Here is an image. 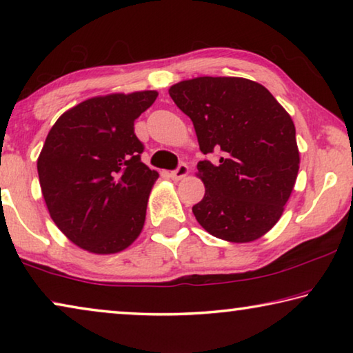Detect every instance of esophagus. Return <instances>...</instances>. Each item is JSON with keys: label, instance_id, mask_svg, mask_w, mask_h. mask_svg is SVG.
Listing matches in <instances>:
<instances>
[{"label": "esophagus", "instance_id": "1", "mask_svg": "<svg viewBox=\"0 0 353 353\" xmlns=\"http://www.w3.org/2000/svg\"><path fill=\"white\" fill-rule=\"evenodd\" d=\"M188 172H190V170H188V166L185 165V163H181L179 165V168L177 170H174V171H171V179L172 181H181V179H183V177H187L188 176Z\"/></svg>", "mask_w": 353, "mask_h": 353}]
</instances>
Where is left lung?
<instances>
[{
	"label": "left lung",
	"instance_id": "obj_1",
	"mask_svg": "<svg viewBox=\"0 0 353 353\" xmlns=\"http://www.w3.org/2000/svg\"><path fill=\"white\" fill-rule=\"evenodd\" d=\"M168 92L193 121L201 151H223L219 163H198L205 185L193 207L198 223L229 243L259 240L283 214L301 165L290 113L244 77H194Z\"/></svg>",
	"mask_w": 353,
	"mask_h": 353
}]
</instances>
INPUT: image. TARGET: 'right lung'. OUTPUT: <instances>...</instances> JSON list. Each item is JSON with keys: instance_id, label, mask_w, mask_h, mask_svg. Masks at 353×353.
Instances as JSON below:
<instances>
[{"instance_id": "obj_1", "label": "right lung", "mask_w": 353, "mask_h": 353, "mask_svg": "<svg viewBox=\"0 0 353 353\" xmlns=\"http://www.w3.org/2000/svg\"><path fill=\"white\" fill-rule=\"evenodd\" d=\"M157 97H93L63 112L48 132L37 159L41 194L54 224L87 252H121L141 234L159 172L141 162L134 121Z\"/></svg>"}]
</instances>
